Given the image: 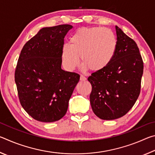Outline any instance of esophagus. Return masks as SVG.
Here are the masks:
<instances>
[{"instance_id": "34e87169", "label": "esophagus", "mask_w": 155, "mask_h": 155, "mask_svg": "<svg viewBox=\"0 0 155 155\" xmlns=\"http://www.w3.org/2000/svg\"><path fill=\"white\" fill-rule=\"evenodd\" d=\"M86 79H87V78H86L85 77H84L83 75H81L80 80H81V81H85Z\"/></svg>"}]
</instances>
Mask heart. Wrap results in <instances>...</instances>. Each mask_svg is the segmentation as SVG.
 <instances>
[{
	"label": "heart",
	"mask_w": 155,
	"mask_h": 155,
	"mask_svg": "<svg viewBox=\"0 0 155 155\" xmlns=\"http://www.w3.org/2000/svg\"><path fill=\"white\" fill-rule=\"evenodd\" d=\"M70 44H64L61 61L68 70L75 69L81 61L84 70L99 72L110 64L117 51L114 33L108 28H81L70 38Z\"/></svg>",
	"instance_id": "b5f03b06"
}]
</instances>
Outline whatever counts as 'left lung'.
I'll return each mask as SVG.
<instances>
[{
  "label": "left lung",
  "mask_w": 155,
  "mask_h": 155,
  "mask_svg": "<svg viewBox=\"0 0 155 155\" xmlns=\"http://www.w3.org/2000/svg\"><path fill=\"white\" fill-rule=\"evenodd\" d=\"M117 47L114 59L104 70L87 80L92 90L90 103L99 118L111 120L124 116L140 94L143 63L135 41L115 26Z\"/></svg>",
  "instance_id": "obj_1"
}]
</instances>
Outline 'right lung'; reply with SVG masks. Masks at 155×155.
<instances>
[{
  "instance_id": "obj_1",
  "label": "right lung",
  "mask_w": 155,
  "mask_h": 155,
  "mask_svg": "<svg viewBox=\"0 0 155 155\" xmlns=\"http://www.w3.org/2000/svg\"><path fill=\"white\" fill-rule=\"evenodd\" d=\"M72 25L42 28L25 44L15 70L20 103L33 119L52 122L66 114L79 81L75 72L61 69L64 38Z\"/></svg>"
}]
</instances>
